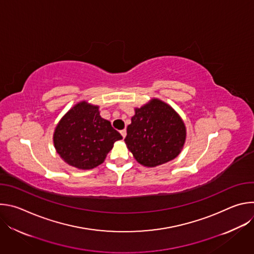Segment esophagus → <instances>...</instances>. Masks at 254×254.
<instances>
[{"label": "esophagus", "instance_id": "1", "mask_svg": "<svg viewBox=\"0 0 254 254\" xmlns=\"http://www.w3.org/2000/svg\"><path fill=\"white\" fill-rule=\"evenodd\" d=\"M121 134L123 135V137L125 138L126 137V135H127V129H123V130H121Z\"/></svg>", "mask_w": 254, "mask_h": 254}]
</instances>
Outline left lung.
<instances>
[{
  "instance_id": "left-lung-1",
  "label": "left lung",
  "mask_w": 254,
  "mask_h": 254,
  "mask_svg": "<svg viewBox=\"0 0 254 254\" xmlns=\"http://www.w3.org/2000/svg\"><path fill=\"white\" fill-rule=\"evenodd\" d=\"M125 142L137 163L154 168L179 156L186 141V126L174 108L159 98L134 108Z\"/></svg>"
}]
</instances>
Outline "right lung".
<instances>
[{
  "label": "right lung",
  "mask_w": 254,
  "mask_h": 254,
  "mask_svg": "<svg viewBox=\"0 0 254 254\" xmlns=\"http://www.w3.org/2000/svg\"><path fill=\"white\" fill-rule=\"evenodd\" d=\"M111 122L99 115V106L79 101L57 124L53 142L57 154L69 166L90 170L101 165L114 143L122 139Z\"/></svg>",
  "instance_id": "add662e5"
}]
</instances>
